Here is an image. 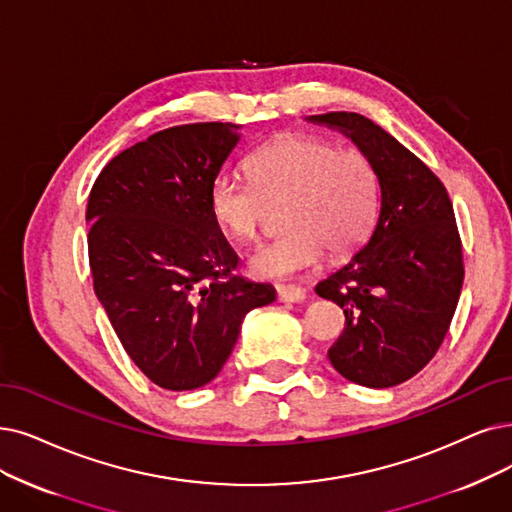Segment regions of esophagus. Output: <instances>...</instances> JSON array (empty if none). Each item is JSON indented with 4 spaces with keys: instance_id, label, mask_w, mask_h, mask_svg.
Listing matches in <instances>:
<instances>
[{
    "instance_id": "obj_1",
    "label": "esophagus",
    "mask_w": 512,
    "mask_h": 512,
    "mask_svg": "<svg viewBox=\"0 0 512 512\" xmlns=\"http://www.w3.org/2000/svg\"><path fill=\"white\" fill-rule=\"evenodd\" d=\"M277 298L281 302L296 304V302H302L306 298V294H304V290L296 288V285H279V288H277Z\"/></svg>"
}]
</instances>
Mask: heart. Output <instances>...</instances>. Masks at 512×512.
<instances>
[{
    "label": "heart",
    "mask_w": 512,
    "mask_h": 512,
    "mask_svg": "<svg viewBox=\"0 0 512 512\" xmlns=\"http://www.w3.org/2000/svg\"><path fill=\"white\" fill-rule=\"evenodd\" d=\"M252 185L218 174L208 193L210 214L222 231L254 241L269 216L283 206L281 239L250 258L258 279H283L313 269L323 250L330 258L353 254L372 233L380 206L374 163L361 151H338L321 138L288 134L245 161Z\"/></svg>",
    "instance_id": "heart-1"
}]
</instances>
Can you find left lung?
Segmentation results:
<instances>
[{"mask_svg":"<svg viewBox=\"0 0 512 512\" xmlns=\"http://www.w3.org/2000/svg\"><path fill=\"white\" fill-rule=\"evenodd\" d=\"M306 121L349 138L380 182L370 239L315 288L346 317L327 357L355 384H401L435 357L456 313L464 267L452 201L441 180L372 119L327 113Z\"/></svg>","mask_w":512,"mask_h":512,"instance_id":"8db88e82","label":"left lung"}]
</instances>
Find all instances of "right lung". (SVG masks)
Segmentation results:
<instances>
[{"label":"right lung","instance_id":"1","mask_svg":"<svg viewBox=\"0 0 512 512\" xmlns=\"http://www.w3.org/2000/svg\"><path fill=\"white\" fill-rule=\"evenodd\" d=\"M235 124L176 126L98 174L86 222L94 292L138 370L168 391L218 376L252 309L275 288L233 275L237 254L208 193L239 145Z\"/></svg>","mask_w":512,"mask_h":512}]
</instances>
